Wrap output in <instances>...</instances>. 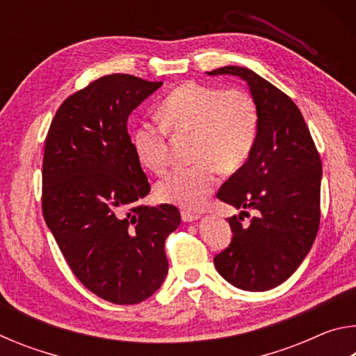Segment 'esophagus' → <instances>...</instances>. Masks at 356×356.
Here are the masks:
<instances>
[{"label":"esophagus","instance_id":"esophagus-1","mask_svg":"<svg viewBox=\"0 0 356 356\" xmlns=\"http://www.w3.org/2000/svg\"><path fill=\"white\" fill-rule=\"evenodd\" d=\"M180 215H182V220L184 221H186V222H190V221H196L197 218H200V213H196V212H190V210H184V212L182 213H180Z\"/></svg>","mask_w":356,"mask_h":356}]
</instances>
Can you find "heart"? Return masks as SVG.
Returning <instances> with one entry per match:
<instances>
[{
    "label": "heart",
    "instance_id": "heart-1",
    "mask_svg": "<svg viewBox=\"0 0 356 356\" xmlns=\"http://www.w3.org/2000/svg\"><path fill=\"white\" fill-rule=\"evenodd\" d=\"M160 119L135 130L134 149L141 166L160 176L170 166V131L195 138L196 165L171 172L155 188L161 202L185 209H200L218 184L220 171H238L257 140V108L243 89L184 83L166 95Z\"/></svg>",
    "mask_w": 356,
    "mask_h": 356
}]
</instances>
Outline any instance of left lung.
Wrapping results in <instances>:
<instances>
[{
  "mask_svg": "<svg viewBox=\"0 0 356 356\" xmlns=\"http://www.w3.org/2000/svg\"><path fill=\"white\" fill-rule=\"evenodd\" d=\"M209 75H234L250 88L259 114L254 149L216 193L243 209L229 220L232 240L215 268L243 291H270L291 276L314 243L321 222L322 161L298 106L254 72L226 65ZM255 210L248 225L244 210Z\"/></svg>",
  "mask_w": 356,
  "mask_h": 356,
  "instance_id": "8db88e82",
  "label": "left lung"
}]
</instances>
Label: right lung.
<instances>
[{
	"mask_svg": "<svg viewBox=\"0 0 356 356\" xmlns=\"http://www.w3.org/2000/svg\"><path fill=\"white\" fill-rule=\"evenodd\" d=\"M161 84L102 76L63 102L45 140L47 226L81 284L116 305L159 291L168 275L165 240L180 225L171 204H140L150 185L127 131L131 111Z\"/></svg>",
	"mask_w": 356,
	"mask_h": 356,
	"instance_id": "obj_1",
	"label": "right lung"
}]
</instances>
